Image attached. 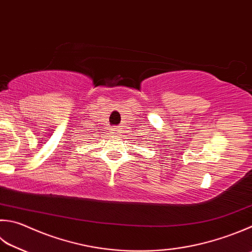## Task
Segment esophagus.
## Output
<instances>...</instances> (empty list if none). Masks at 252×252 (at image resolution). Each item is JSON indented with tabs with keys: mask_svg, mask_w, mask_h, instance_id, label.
I'll return each mask as SVG.
<instances>
[{
	"mask_svg": "<svg viewBox=\"0 0 252 252\" xmlns=\"http://www.w3.org/2000/svg\"><path fill=\"white\" fill-rule=\"evenodd\" d=\"M111 132H112V135H114V136H118V134H120L121 130H120V128L115 127V128H112Z\"/></svg>",
	"mask_w": 252,
	"mask_h": 252,
	"instance_id": "obj_1",
	"label": "esophagus"
}]
</instances>
